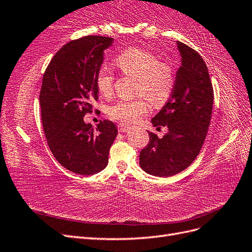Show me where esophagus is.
Returning a JSON list of instances; mask_svg holds the SVG:
<instances>
[{"mask_svg": "<svg viewBox=\"0 0 252 252\" xmlns=\"http://www.w3.org/2000/svg\"><path fill=\"white\" fill-rule=\"evenodd\" d=\"M118 129L120 132H127L129 130V127L127 125H124V124H120L118 126Z\"/></svg>", "mask_w": 252, "mask_h": 252, "instance_id": "esophagus-1", "label": "esophagus"}]
</instances>
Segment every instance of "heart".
I'll return each mask as SVG.
<instances>
[{
    "instance_id": "1",
    "label": "heart",
    "mask_w": 252,
    "mask_h": 252,
    "mask_svg": "<svg viewBox=\"0 0 252 252\" xmlns=\"http://www.w3.org/2000/svg\"><path fill=\"white\" fill-rule=\"evenodd\" d=\"M122 72L136 79L134 94L144 96L154 106H161L168 100L174 84L172 67L163 63L155 55L140 48H130L114 60ZM113 73L107 67H101L96 73V87L104 96L113 90ZM148 112V104L143 97L132 101L118 100L107 108L109 116L123 123H134Z\"/></svg>"
}]
</instances>
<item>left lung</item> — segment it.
<instances>
[{"label":"left lung","instance_id":"left-lung-1","mask_svg":"<svg viewBox=\"0 0 252 252\" xmlns=\"http://www.w3.org/2000/svg\"><path fill=\"white\" fill-rule=\"evenodd\" d=\"M180 68L168 102L151 119L155 127H168L140 152V166L157 177H170L191 164L203 146L211 119L213 89L207 66L192 48L177 42Z\"/></svg>","mask_w":252,"mask_h":252}]
</instances>
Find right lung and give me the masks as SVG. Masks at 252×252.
<instances>
[{
    "instance_id": "obj_1",
    "label": "right lung",
    "mask_w": 252,
    "mask_h": 252,
    "mask_svg": "<svg viewBox=\"0 0 252 252\" xmlns=\"http://www.w3.org/2000/svg\"><path fill=\"white\" fill-rule=\"evenodd\" d=\"M112 37L87 35L65 44L43 75L40 105L44 133L57 161L66 169L93 175L108 165L118 129L111 121L94 128L84 122L97 100L96 73Z\"/></svg>"
}]
</instances>
